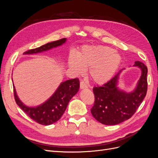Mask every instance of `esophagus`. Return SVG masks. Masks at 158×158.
Wrapping results in <instances>:
<instances>
[{
	"label": "esophagus",
	"instance_id": "34e87169",
	"mask_svg": "<svg viewBox=\"0 0 158 158\" xmlns=\"http://www.w3.org/2000/svg\"><path fill=\"white\" fill-rule=\"evenodd\" d=\"M80 89H85L88 88V85L84 82V81H81L80 83Z\"/></svg>",
	"mask_w": 158,
	"mask_h": 158
}]
</instances>
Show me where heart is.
Here are the masks:
<instances>
[{
    "label": "heart",
    "instance_id": "obj_1",
    "mask_svg": "<svg viewBox=\"0 0 158 158\" xmlns=\"http://www.w3.org/2000/svg\"><path fill=\"white\" fill-rule=\"evenodd\" d=\"M120 54L113 49L103 45L83 47L76 56L70 54L69 67L76 74H81L84 68L89 69V77L97 84H103L111 79L121 63Z\"/></svg>",
    "mask_w": 158,
    "mask_h": 158
}]
</instances>
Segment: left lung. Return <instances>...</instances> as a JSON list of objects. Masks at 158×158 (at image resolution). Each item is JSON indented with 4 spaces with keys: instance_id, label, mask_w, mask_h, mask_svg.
<instances>
[{
    "instance_id": "1",
    "label": "left lung",
    "mask_w": 158,
    "mask_h": 158,
    "mask_svg": "<svg viewBox=\"0 0 158 158\" xmlns=\"http://www.w3.org/2000/svg\"><path fill=\"white\" fill-rule=\"evenodd\" d=\"M135 66L141 69L142 74L136 89L126 93L117 88L118 73L102 86L94 87V106L91 109L94 117L103 125H114L130 118L144 100L148 89L147 66L136 61Z\"/></svg>"
}]
</instances>
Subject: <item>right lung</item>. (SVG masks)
<instances>
[{
    "instance_id": "obj_1",
    "label": "right lung",
    "mask_w": 158,
    "mask_h": 158,
    "mask_svg": "<svg viewBox=\"0 0 158 158\" xmlns=\"http://www.w3.org/2000/svg\"><path fill=\"white\" fill-rule=\"evenodd\" d=\"M66 40V38H63L48 43L37 48L28 50L24 54H35L49 50L64 44ZM13 87L15 101L27 115L40 125H49L59 121L63 115L70 100L78 92L80 81L78 78H74L62 82L54 94L47 102L35 107H29L23 105L18 97L14 85Z\"/></svg>"
}]
</instances>
